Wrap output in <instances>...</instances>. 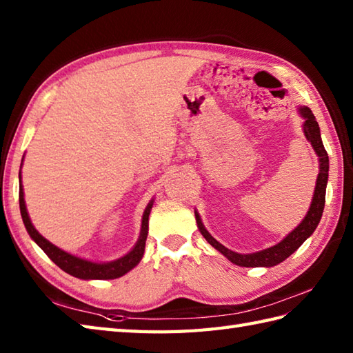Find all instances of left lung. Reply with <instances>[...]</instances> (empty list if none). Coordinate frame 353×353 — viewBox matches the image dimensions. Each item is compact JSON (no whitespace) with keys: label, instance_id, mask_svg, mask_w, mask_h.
Segmentation results:
<instances>
[{"label":"left lung","instance_id":"1","mask_svg":"<svg viewBox=\"0 0 353 353\" xmlns=\"http://www.w3.org/2000/svg\"><path fill=\"white\" fill-rule=\"evenodd\" d=\"M299 114L305 119L303 121V133L306 139L311 142L314 152L317 153L319 161H320V172L317 176V183L316 190H314V197L311 201V206L308 209V214L305 215V219L299 226L290 232V234L285 236L281 243H277L273 247H268V249L254 252V253H236L229 250L228 247L220 244L216 239L209 234L205 229L203 223L199 212L196 211V220H197V228L201 232V235L205 236L206 241L211 244L214 249L219 250L221 254H224L230 262H234L235 265L239 267H273L281 264L282 261L287 259L291 253H294L299 247H301L305 239L312 235V232L316 230L319 226L321 214H323L325 209V197H326V185H327V171H329V157L325 150L323 142H321L320 137V127L316 121V117L311 112L310 108H299Z\"/></svg>","mask_w":353,"mask_h":353}]
</instances>
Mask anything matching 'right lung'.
<instances>
[{"mask_svg": "<svg viewBox=\"0 0 353 353\" xmlns=\"http://www.w3.org/2000/svg\"><path fill=\"white\" fill-rule=\"evenodd\" d=\"M21 179V172H19ZM153 200L147 205L144 214H142V223H141V234L137 244H134L133 249L124 254L123 258L110 261V262H92L83 258L74 256V254L59 249L54 244H51L48 239H45L39 232L34 229V226L30 221V216L26 208L24 201V190H22V185L19 186V209H21V216L22 221H24V226L28 232V235L32 236L33 241L41 247V249L47 253V256L54 262L57 267H61L63 272L68 274L79 277V279H117V277L124 276L127 272H130L133 267L139 264V261L144 256L145 250V239L148 235V215L152 211Z\"/></svg>", "mask_w": 353, "mask_h": 353, "instance_id": "obj_1", "label": "right lung"}]
</instances>
